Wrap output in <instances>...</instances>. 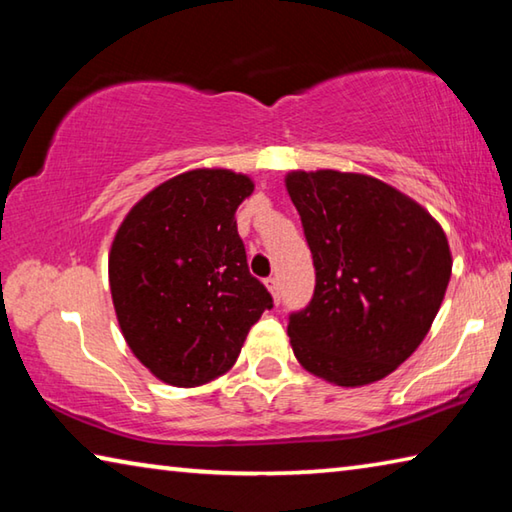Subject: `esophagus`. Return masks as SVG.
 Instances as JSON below:
<instances>
[{
    "mask_svg": "<svg viewBox=\"0 0 512 512\" xmlns=\"http://www.w3.org/2000/svg\"><path fill=\"white\" fill-rule=\"evenodd\" d=\"M266 289L271 291L275 302H280V280H277V277H266Z\"/></svg>",
    "mask_w": 512,
    "mask_h": 512,
    "instance_id": "obj_1",
    "label": "esophagus"
}]
</instances>
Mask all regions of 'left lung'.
<instances>
[{
    "mask_svg": "<svg viewBox=\"0 0 512 512\" xmlns=\"http://www.w3.org/2000/svg\"><path fill=\"white\" fill-rule=\"evenodd\" d=\"M287 192L314 257L316 289L289 316L296 359L339 386L384 379L427 336L452 253L409 196L363 173L291 171Z\"/></svg>",
    "mask_w": 512,
    "mask_h": 512,
    "instance_id": "left-lung-1",
    "label": "left lung"
}]
</instances>
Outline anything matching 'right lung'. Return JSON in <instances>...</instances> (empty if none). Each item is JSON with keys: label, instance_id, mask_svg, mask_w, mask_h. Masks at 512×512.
I'll return each instance as SVG.
<instances>
[{"label": "right lung", "instance_id": "right-lung-1", "mask_svg": "<svg viewBox=\"0 0 512 512\" xmlns=\"http://www.w3.org/2000/svg\"><path fill=\"white\" fill-rule=\"evenodd\" d=\"M253 189L241 173L194 169L155 187L119 225L112 305L128 348L164 384L192 388L228 372L273 307L235 221Z\"/></svg>", "mask_w": 512, "mask_h": 512}]
</instances>
